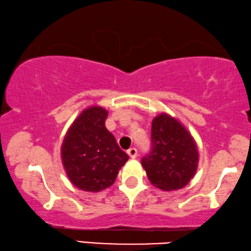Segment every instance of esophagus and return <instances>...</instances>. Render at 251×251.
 <instances>
[{"mask_svg": "<svg viewBox=\"0 0 251 251\" xmlns=\"http://www.w3.org/2000/svg\"><path fill=\"white\" fill-rule=\"evenodd\" d=\"M127 154L129 155L130 158H136V157H137V150H136L135 147H131L127 151Z\"/></svg>", "mask_w": 251, "mask_h": 251, "instance_id": "obj_1", "label": "esophagus"}]
</instances>
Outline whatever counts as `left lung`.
Here are the masks:
<instances>
[{"label": "left lung", "instance_id": "1", "mask_svg": "<svg viewBox=\"0 0 251 251\" xmlns=\"http://www.w3.org/2000/svg\"><path fill=\"white\" fill-rule=\"evenodd\" d=\"M198 150L192 134L166 113L151 122V151L142 159L147 177L155 187L177 190L195 176Z\"/></svg>", "mask_w": 251, "mask_h": 251}]
</instances>
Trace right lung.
<instances>
[{"mask_svg":"<svg viewBox=\"0 0 251 251\" xmlns=\"http://www.w3.org/2000/svg\"><path fill=\"white\" fill-rule=\"evenodd\" d=\"M107 114L100 106L84 109L62 144L66 175L72 184L85 192L97 193L112 186L129 158L105 127Z\"/></svg>","mask_w":251,"mask_h":251,"instance_id":"1","label":"right lung"}]
</instances>
